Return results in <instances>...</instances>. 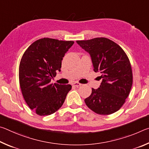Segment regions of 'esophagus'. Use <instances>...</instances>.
I'll list each match as a JSON object with an SVG mask.
<instances>
[{"instance_id": "34e87169", "label": "esophagus", "mask_w": 149, "mask_h": 149, "mask_svg": "<svg viewBox=\"0 0 149 149\" xmlns=\"http://www.w3.org/2000/svg\"><path fill=\"white\" fill-rule=\"evenodd\" d=\"M72 85H74V86L77 87H79V86H81V84H79V83H78V82H74V83H73Z\"/></svg>"}]
</instances>
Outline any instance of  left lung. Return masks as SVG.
<instances>
[{"label":"left lung","mask_w":149,"mask_h":149,"mask_svg":"<svg viewBox=\"0 0 149 149\" xmlns=\"http://www.w3.org/2000/svg\"><path fill=\"white\" fill-rule=\"evenodd\" d=\"M77 43L90 54L93 70L101 74L99 88H92V93L85 99L91 110L100 115L117 112L124 104L133 83L129 58L114 41L98 37Z\"/></svg>","instance_id":"left-lung-1"}]
</instances>
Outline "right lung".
<instances>
[{
	"label": "right lung",
	"instance_id": "add662e5",
	"mask_svg": "<svg viewBox=\"0 0 149 149\" xmlns=\"http://www.w3.org/2000/svg\"><path fill=\"white\" fill-rule=\"evenodd\" d=\"M74 41L43 38L28 47L19 68L22 93L27 105L39 116L53 114L64 104L71 85L50 84L60 71L62 60Z\"/></svg>",
	"mask_w": 149,
	"mask_h": 149
}]
</instances>
